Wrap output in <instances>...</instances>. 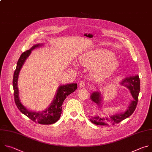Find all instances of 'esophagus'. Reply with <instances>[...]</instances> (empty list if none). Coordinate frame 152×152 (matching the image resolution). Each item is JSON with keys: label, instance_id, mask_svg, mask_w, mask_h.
<instances>
[{"label": "esophagus", "instance_id": "obj_1", "mask_svg": "<svg viewBox=\"0 0 152 152\" xmlns=\"http://www.w3.org/2000/svg\"><path fill=\"white\" fill-rule=\"evenodd\" d=\"M86 85V82L84 81H81L80 83H79V86L80 87H84Z\"/></svg>", "mask_w": 152, "mask_h": 152}]
</instances>
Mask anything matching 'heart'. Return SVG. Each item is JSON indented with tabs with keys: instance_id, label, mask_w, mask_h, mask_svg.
Returning a JSON list of instances; mask_svg holds the SVG:
<instances>
[{
	"instance_id": "heart-1",
	"label": "heart",
	"mask_w": 152,
	"mask_h": 152,
	"mask_svg": "<svg viewBox=\"0 0 152 152\" xmlns=\"http://www.w3.org/2000/svg\"><path fill=\"white\" fill-rule=\"evenodd\" d=\"M83 62L92 68V74L97 80L110 77L117 69L118 62L112 52L106 50L89 51L84 56Z\"/></svg>"
}]
</instances>
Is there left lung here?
I'll return each instance as SVG.
<instances>
[{
	"label": "left lung",
	"instance_id": "left-lung-1",
	"mask_svg": "<svg viewBox=\"0 0 152 152\" xmlns=\"http://www.w3.org/2000/svg\"><path fill=\"white\" fill-rule=\"evenodd\" d=\"M128 83V85H125L129 90L132 94V96L134 98V101H131V104L123 113L116 114L115 115L107 117H100V116H91L90 118V121L94 124L96 125L101 126H107L109 124H118L125 118L129 117L135 111L138 100V95L140 90V80L138 75L130 77L129 78H125L123 81L122 84L124 83ZM91 99L98 105L100 106L101 98L99 92H94L91 95ZM101 107V106H100Z\"/></svg>",
	"mask_w": 152,
	"mask_h": 152
}]
</instances>
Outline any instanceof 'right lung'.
I'll return each instance as SVG.
<instances>
[{"mask_svg": "<svg viewBox=\"0 0 152 152\" xmlns=\"http://www.w3.org/2000/svg\"><path fill=\"white\" fill-rule=\"evenodd\" d=\"M40 45H35L30 50L23 53L18 60L17 67L14 73L12 81L14 101L18 110L34 122H38L41 125H51L56 123L59 119L62 113V104L64 101L69 95L77 90V84L72 83L64 86H60L57 90L54 99L51 104L48 108H47V110L42 112H34L28 111L22 105L18 97V88L17 86L18 74L26 59L31 53L32 50L36 47H39Z\"/></svg>", "mask_w": 152, "mask_h": 152, "instance_id": "obj_1", "label": "right lung"}]
</instances>
